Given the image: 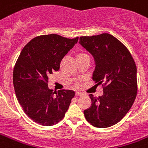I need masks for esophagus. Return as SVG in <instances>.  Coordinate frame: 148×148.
Returning a JSON list of instances; mask_svg holds the SVG:
<instances>
[{
    "label": "esophagus",
    "mask_w": 148,
    "mask_h": 148,
    "mask_svg": "<svg viewBox=\"0 0 148 148\" xmlns=\"http://www.w3.org/2000/svg\"><path fill=\"white\" fill-rule=\"evenodd\" d=\"M83 95L82 93L77 92H77L75 93V95H76V96H81V95Z\"/></svg>",
    "instance_id": "34e87169"
}]
</instances>
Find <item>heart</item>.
Returning a JSON list of instances; mask_svg holds the SVG:
<instances>
[{"mask_svg": "<svg viewBox=\"0 0 148 148\" xmlns=\"http://www.w3.org/2000/svg\"><path fill=\"white\" fill-rule=\"evenodd\" d=\"M81 55H84V54H81ZM77 87H79V86H80V84H77Z\"/></svg>", "mask_w": 148, "mask_h": 148, "instance_id": "b5f03b06", "label": "heart"}]
</instances>
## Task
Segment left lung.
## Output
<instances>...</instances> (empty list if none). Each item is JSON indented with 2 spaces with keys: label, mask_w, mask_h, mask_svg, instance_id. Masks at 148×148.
Here are the masks:
<instances>
[{
  "label": "left lung",
  "mask_w": 148,
  "mask_h": 148,
  "mask_svg": "<svg viewBox=\"0 0 148 148\" xmlns=\"http://www.w3.org/2000/svg\"><path fill=\"white\" fill-rule=\"evenodd\" d=\"M79 44L93 56V80L103 83L98 98L90 95L91 106L84 110L86 120L96 127H109L126 115L137 96V67L125 46L110 34L81 37Z\"/></svg>",
  "instance_id": "obj_1"
}]
</instances>
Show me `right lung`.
<instances>
[{"mask_svg":"<svg viewBox=\"0 0 148 148\" xmlns=\"http://www.w3.org/2000/svg\"><path fill=\"white\" fill-rule=\"evenodd\" d=\"M77 40L78 38L69 39L58 34L38 36L21 52L13 73L15 94L24 113L38 124L51 126L58 123L71 103L74 90L53 93L47 82Z\"/></svg>","mask_w":148,"mask_h":148,"instance_id":"add662e5","label":"right lung"}]
</instances>
